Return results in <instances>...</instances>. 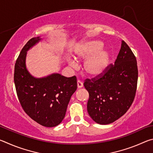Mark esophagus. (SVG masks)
Returning <instances> with one entry per match:
<instances>
[{
	"label": "esophagus",
	"mask_w": 153,
	"mask_h": 153,
	"mask_svg": "<svg viewBox=\"0 0 153 153\" xmlns=\"http://www.w3.org/2000/svg\"><path fill=\"white\" fill-rule=\"evenodd\" d=\"M82 87H83L82 82L80 81V80H77V88H81Z\"/></svg>",
	"instance_id": "esophagus-1"
}]
</instances>
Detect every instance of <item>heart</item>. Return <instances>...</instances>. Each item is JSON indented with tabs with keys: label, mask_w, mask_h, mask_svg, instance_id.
Segmentation results:
<instances>
[{
	"label": "heart",
	"mask_w": 153,
	"mask_h": 153,
	"mask_svg": "<svg viewBox=\"0 0 153 153\" xmlns=\"http://www.w3.org/2000/svg\"><path fill=\"white\" fill-rule=\"evenodd\" d=\"M103 44L100 40H89L80 44L75 51V58L77 60L85 61L83 70L88 76L97 77L104 73L109 62V53L102 49ZM72 67H76L74 61H69Z\"/></svg>",
	"instance_id": "heart-1"
}]
</instances>
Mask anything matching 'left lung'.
Here are the masks:
<instances>
[{
	"label": "left lung",
	"instance_id": "8db88e82",
	"mask_svg": "<svg viewBox=\"0 0 153 153\" xmlns=\"http://www.w3.org/2000/svg\"><path fill=\"white\" fill-rule=\"evenodd\" d=\"M138 77L136 56L122 40L115 63L100 76L84 83L89 93L88 113L96 123H111L128 111L135 98Z\"/></svg>",
	"mask_w": 153,
	"mask_h": 153
}]
</instances>
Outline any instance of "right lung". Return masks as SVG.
Segmentation results:
<instances>
[{
  "label": "right lung",
  "mask_w": 153,
  "mask_h": 153,
  "mask_svg": "<svg viewBox=\"0 0 153 153\" xmlns=\"http://www.w3.org/2000/svg\"><path fill=\"white\" fill-rule=\"evenodd\" d=\"M41 40L32 38L22 48L15 65L14 82L18 99L25 113L45 127L58 126L77 90L76 76L53 74L42 78L31 76L25 66L27 51Z\"/></svg>",
  "instance_id": "1"
}]
</instances>
